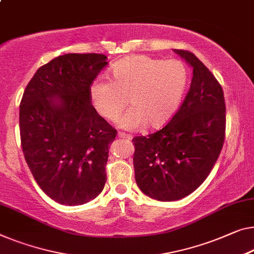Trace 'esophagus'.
<instances>
[{"mask_svg":"<svg viewBox=\"0 0 254 254\" xmlns=\"http://www.w3.org/2000/svg\"><path fill=\"white\" fill-rule=\"evenodd\" d=\"M117 135H119L120 138H124V139H127V140L132 139V135L126 133V132H119V134H117Z\"/></svg>","mask_w":254,"mask_h":254,"instance_id":"esophagus-1","label":"esophagus"}]
</instances>
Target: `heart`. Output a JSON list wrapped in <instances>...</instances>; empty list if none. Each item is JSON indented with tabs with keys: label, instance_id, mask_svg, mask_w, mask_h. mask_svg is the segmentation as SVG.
I'll return each instance as SVG.
<instances>
[{
	"label": "heart",
	"instance_id": "b5f03b06",
	"mask_svg": "<svg viewBox=\"0 0 254 254\" xmlns=\"http://www.w3.org/2000/svg\"><path fill=\"white\" fill-rule=\"evenodd\" d=\"M187 83V68L180 60L132 56L112 67L111 81L97 78L91 83L89 100L98 115L116 121L127 99L132 108L121 117V127L137 130L147 124L160 128L176 115Z\"/></svg>",
	"mask_w": 254,
	"mask_h": 254
}]
</instances>
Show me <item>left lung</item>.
Listing matches in <instances>:
<instances>
[{"label": "left lung", "mask_w": 254, "mask_h": 254, "mask_svg": "<svg viewBox=\"0 0 254 254\" xmlns=\"http://www.w3.org/2000/svg\"><path fill=\"white\" fill-rule=\"evenodd\" d=\"M175 52L192 67L187 96L163 128L132 139L138 187L163 202L186 197L203 184L220 155L226 130L220 83L194 54Z\"/></svg>", "instance_id": "obj_1"}]
</instances>
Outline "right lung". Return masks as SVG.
Returning <instances> with one entry per match:
<instances>
[{
	"label": "right lung",
	"instance_id": "right-lung-1",
	"mask_svg": "<svg viewBox=\"0 0 254 254\" xmlns=\"http://www.w3.org/2000/svg\"><path fill=\"white\" fill-rule=\"evenodd\" d=\"M101 54H67L40 67L19 107L21 148L49 197L82 205L103 191L117 131L93 111L89 86L107 65Z\"/></svg>",
	"mask_w": 254,
	"mask_h": 254
}]
</instances>
